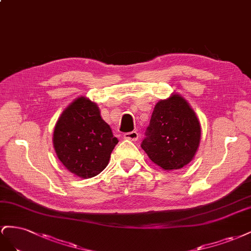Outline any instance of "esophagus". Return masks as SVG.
<instances>
[{
    "label": "esophagus",
    "instance_id": "1",
    "mask_svg": "<svg viewBox=\"0 0 251 251\" xmlns=\"http://www.w3.org/2000/svg\"><path fill=\"white\" fill-rule=\"evenodd\" d=\"M139 133L137 131H131V132H127L123 135V138L125 140H129V141H138L139 140Z\"/></svg>",
    "mask_w": 251,
    "mask_h": 251
}]
</instances>
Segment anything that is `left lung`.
I'll list each match as a JSON object with an SVG mask.
<instances>
[{"label":"left lung","instance_id":"8db88e82","mask_svg":"<svg viewBox=\"0 0 251 251\" xmlns=\"http://www.w3.org/2000/svg\"><path fill=\"white\" fill-rule=\"evenodd\" d=\"M141 147L163 170H176L195 157L201 141V124L190 104L178 94L154 106Z\"/></svg>","mask_w":251,"mask_h":251}]
</instances>
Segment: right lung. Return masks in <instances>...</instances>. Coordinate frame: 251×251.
Returning a JSON list of instances; mask_svg holds the SVG:
<instances>
[{
	"mask_svg": "<svg viewBox=\"0 0 251 251\" xmlns=\"http://www.w3.org/2000/svg\"><path fill=\"white\" fill-rule=\"evenodd\" d=\"M56 156L71 174L90 178L106 168L118 144L96 102L78 97L61 113L53 130Z\"/></svg>",
	"mask_w": 251,
	"mask_h": 251,
	"instance_id": "obj_1",
	"label": "right lung"
}]
</instances>
